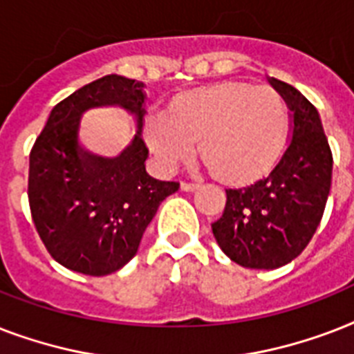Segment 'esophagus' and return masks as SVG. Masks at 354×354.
Masks as SVG:
<instances>
[{"label":"esophagus","instance_id":"obj_1","mask_svg":"<svg viewBox=\"0 0 354 354\" xmlns=\"http://www.w3.org/2000/svg\"><path fill=\"white\" fill-rule=\"evenodd\" d=\"M198 189V183H193V182H182V191H196Z\"/></svg>","mask_w":354,"mask_h":354}]
</instances>
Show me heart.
<instances>
[{"instance_id": "obj_1", "label": "heart", "mask_w": 354, "mask_h": 354, "mask_svg": "<svg viewBox=\"0 0 354 354\" xmlns=\"http://www.w3.org/2000/svg\"><path fill=\"white\" fill-rule=\"evenodd\" d=\"M288 106L272 88L216 82L176 95L165 110L145 115V141L158 169L172 172L200 154L216 178L250 183L272 171L288 136Z\"/></svg>"}]
</instances>
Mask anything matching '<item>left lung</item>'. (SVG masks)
<instances>
[{
    "label": "left lung",
    "instance_id": "obj_1",
    "mask_svg": "<svg viewBox=\"0 0 354 354\" xmlns=\"http://www.w3.org/2000/svg\"><path fill=\"white\" fill-rule=\"evenodd\" d=\"M268 82L290 108L292 139L268 176L226 189V207L211 224L218 246L244 268L285 266L307 248L324 216L333 154L318 110L283 80Z\"/></svg>",
    "mask_w": 354,
    "mask_h": 354
}]
</instances>
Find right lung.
<instances>
[{
	"mask_svg": "<svg viewBox=\"0 0 354 354\" xmlns=\"http://www.w3.org/2000/svg\"><path fill=\"white\" fill-rule=\"evenodd\" d=\"M145 84L106 75L53 108L29 156V205L51 257L86 275H108L138 253L145 230L178 182L147 174L141 138ZM121 106L136 115L138 133L118 158L91 155L78 145L82 113Z\"/></svg>",
	"mask_w": 354,
	"mask_h": 354,
	"instance_id": "add662e5",
	"label": "right lung"
}]
</instances>
